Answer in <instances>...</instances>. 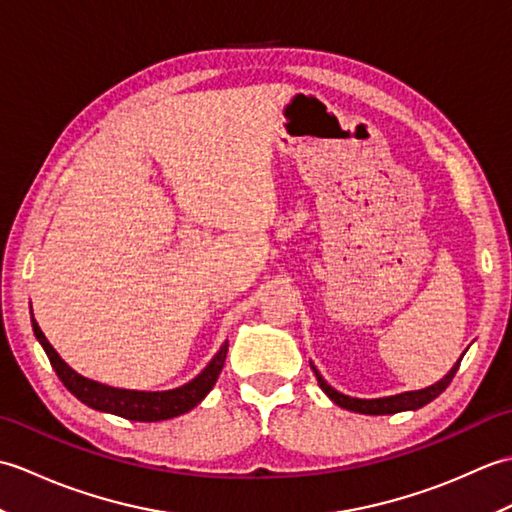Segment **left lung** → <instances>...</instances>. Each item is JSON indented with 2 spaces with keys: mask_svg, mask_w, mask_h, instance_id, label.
<instances>
[{
  "mask_svg": "<svg viewBox=\"0 0 512 512\" xmlns=\"http://www.w3.org/2000/svg\"><path fill=\"white\" fill-rule=\"evenodd\" d=\"M462 363V358L458 363L453 365L451 372L444 376L442 380H438L436 385H431L427 389H420V391H405V394H398V396H389V398H376V400H361V398H350L345 394H339V391L332 389L328 383H325L323 376L317 372V367H312L314 376L319 380V387L328 394L336 405L343 407V409H350L356 413H367V416H387V413H398V411H409V409H420L431 402L433 398H438L444 389L451 385V380L458 372V367Z\"/></svg>",
  "mask_w": 512,
  "mask_h": 512,
  "instance_id": "left-lung-1",
  "label": "left lung"
}]
</instances>
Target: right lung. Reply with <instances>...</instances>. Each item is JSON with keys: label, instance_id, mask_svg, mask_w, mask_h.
I'll return each instance as SVG.
<instances>
[{"label": "right lung", "instance_id": "obj_1", "mask_svg": "<svg viewBox=\"0 0 512 512\" xmlns=\"http://www.w3.org/2000/svg\"><path fill=\"white\" fill-rule=\"evenodd\" d=\"M32 330L39 339L41 347L46 350L50 365L57 372L61 383L68 387L70 394H74L85 405L99 411L114 413L127 420L136 422H158L176 418L180 413L191 411L195 405H200L204 396L213 389L217 376H220L224 367V358L228 352V343L220 347V352L213 356V361L204 367L200 376H195L191 383L182 385L171 391H132V389H116L110 385H101L96 380L85 378L76 374L74 369L63 361V358L54 352V347L43 336L37 321L32 319Z\"/></svg>", "mask_w": 512, "mask_h": 512}]
</instances>
